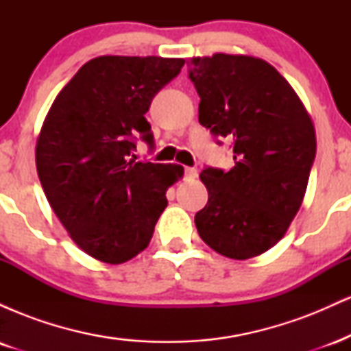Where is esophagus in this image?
I'll return each mask as SVG.
<instances>
[{
	"mask_svg": "<svg viewBox=\"0 0 351 351\" xmlns=\"http://www.w3.org/2000/svg\"><path fill=\"white\" fill-rule=\"evenodd\" d=\"M184 173H186V176H189V178H196V176H198V168H186Z\"/></svg>",
	"mask_w": 351,
	"mask_h": 351,
	"instance_id": "1",
	"label": "esophagus"
}]
</instances>
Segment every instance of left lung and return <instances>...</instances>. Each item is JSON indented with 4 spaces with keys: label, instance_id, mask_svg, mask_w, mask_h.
<instances>
[{
    "label": "left lung",
    "instance_id": "obj_1",
    "mask_svg": "<svg viewBox=\"0 0 351 351\" xmlns=\"http://www.w3.org/2000/svg\"><path fill=\"white\" fill-rule=\"evenodd\" d=\"M186 64L199 123L232 140L236 160L229 171H201L208 203L196 213V229L221 256L256 257L285 236L304 201L317 150L312 117L264 59L217 52Z\"/></svg>",
    "mask_w": 351,
    "mask_h": 351
}]
</instances>
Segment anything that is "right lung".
Here are the masks:
<instances>
[{
    "label": "right lung",
    "instance_id": "1",
    "mask_svg": "<svg viewBox=\"0 0 351 351\" xmlns=\"http://www.w3.org/2000/svg\"><path fill=\"white\" fill-rule=\"evenodd\" d=\"M184 59L100 56L77 71L44 119L36 168L71 239L94 259L122 264L150 243L167 191L183 167L136 162L135 138L153 143L152 99Z\"/></svg>",
    "mask_w": 351,
    "mask_h": 351
}]
</instances>
